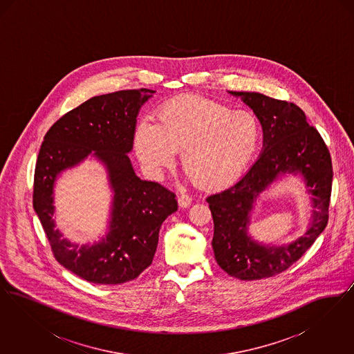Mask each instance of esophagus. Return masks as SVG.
Returning <instances> with one entry per match:
<instances>
[{
	"label": "esophagus",
	"mask_w": 354,
	"mask_h": 354,
	"mask_svg": "<svg viewBox=\"0 0 354 354\" xmlns=\"http://www.w3.org/2000/svg\"><path fill=\"white\" fill-rule=\"evenodd\" d=\"M191 203H192V199H191L188 195H185V194H182V195L178 198V204H179V207H182V208L189 207Z\"/></svg>",
	"instance_id": "34e87169"
}]
</instances>
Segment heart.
I'll return each mask as SVG.
<instances>
[{
  "label": "heart",
  "mask_w": 354,
  "mask_h": 354,
  "mask_svg": "<svg viewBox=\"0 0 354 354\" xmlns=\"http://www.w3.org/2000/svg\"><path fill=\"white\" fill-rule=\"evenodd\" d=\"M260 136V122L251 111L232 110L201 95H182L158 109L155 123L140 120L134 143L140 163L152 176L160 178L182 151V166L195 185L220 188L234 182L250 163Z\"/></svg>",
  "instance_id": "heart-1"
}]
</instances>
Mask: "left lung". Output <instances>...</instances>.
I'll use <instances>...</instances> for the list:
<instances>
[{"label":"left lung","mask_w":354,"mask_h":354,"mask_svg":"<svg viewBox=\"0 0 354 354\" xmlns=\"http://www.w3.org/2000/svg\"><path fill=\"white\" fill-rule=\"evenodd\" d=\"M256 114L263 127V151L234 185L207 198L214 219L212 248L220 268L240 280H261L296 263L328 224L332 194V159L319 131L292 102L260 93L231 91ZM286 173H300L314 195L313 224L307 232L280 248L264 246L248 235L255 198Z\"/></svg>","instance_id":"1"}]
</instances>
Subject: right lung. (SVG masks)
<instances>
[{
  "instance_id": "add662e5",
  "label": "right lung",
  "mask_w": 354,
  "mask_h": 354,
  "mask_svg": "<svg viewBox=\"0 0 354 354\" xmlns=\"http://www.w3.org/2000/svg\"><path fill=\"white\" fill-rule=\"evenodd\" d=\"M155 91L122 90L93 97L58 119L45 135L34 171L33 207L59 264L94 284H123L150 267L162 223L178 209L175 194L135 175L136 117ZM90 153L106 166L115 192L109 232L94 246L62 239L52 219L57 175Z\"/></svg>"
}]
</instances>
